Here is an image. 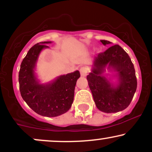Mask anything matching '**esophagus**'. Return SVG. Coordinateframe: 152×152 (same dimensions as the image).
<instances>
[{"label":"esophagus","instance_id":"1","mask_svg":"<svg viewBox=\"0 0 152 152\" xmlns=\"http://www.w3.org/2000/svg\"><path fill=\"white\" fill-rule=\"evenodd\" d=\"M88 72H89V69L86 66H82L80 68V73H81V76H86Z\"/></svg>","mask_w":152,"mask_h":152}]
</instances>
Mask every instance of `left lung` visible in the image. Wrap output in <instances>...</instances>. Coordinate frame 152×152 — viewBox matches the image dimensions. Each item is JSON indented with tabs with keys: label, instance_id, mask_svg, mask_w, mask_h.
I'll return each instance as SVG.
<instances>
[{
	"label": "left lung",
	"instance_id": "1",
	"mask_svg": "<svg viewBox=\"0 0 152 152\" xmlns=\"http://www.w3.org/2000/svg\"><path fill=\"white\" fill-rule=\"evenodd\" d=\"M104 46L111 42L101 40ZM107 67L114 71L117 83H112L102 74ZM96 106L101 111L116 113L126 109L137 87L135 69L130 57L121 46L114 45L94 57L91 72L87 76Z\"/></svg>",
	"mask_w": 152,
	"mask_h": 152
}]
</instances>
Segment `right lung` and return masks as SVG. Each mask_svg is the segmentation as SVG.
I'll use <instances>...</instances> for the list:
<instances>
[{
  "instance_id": "obj_1",
  "label": "right lung",
  "mask_w": 152,
  "mask_h": 152,
  "mask_svg": "<svg viewBox=\"0 0 152 152\" xmlns=\"http://www.w3.org/2000/svg\"><path fill=\"white\" fill-rule=\"evenodd\" d=\"M50 43L44 41L31 47L20 64L18 82L22 98L31 109L41 116L55 117L70 109L80 73L76 71L40 83L35 72L36 63L42 50L49 48L46 44Z\"/></svg>"
}]
</instances>
